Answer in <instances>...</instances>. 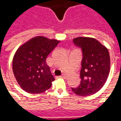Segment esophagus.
I'll use <instances>...</instances> for the list:
<instances>
[{
	"label": "esophagus",
	"instance_id": "obj_1",
	"mask_svg": "<svg viewBox=\"0 0 121 121\" xmlns=\"http://www.w3.org/2000/svg\"><path fill=\"white\" fill-rule=\"evenodd\" d=\"M66 77H67V75H66V74H62V75L60 76V78H66Z\"/></svg>",
	"mask_w": 121,
	"mask_h": 121
}]
</instances>
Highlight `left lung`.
I'll use <instances>...</instances> for the list:
<instances>
[{
	"mask_svg": "<svg viewBox=\"0 0 121 121\" xmlns=\"http://www.w3.org/2000/svg\"><path fill=\"white\" fill-rule=\"evenodd\" d=\"M73 43L82 52L80 84L72 91L81 96L91 95L101 89L106 83L110 69L108 50L95 39L78 37Z\"/></svg>",
	"mask_w": 121,
	"mask_h": 121,
	"instance_id": "obj_1",
	"label": "left lung"
}]
</instances>
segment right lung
Wrapping results in <instances>:
<instances>
[{
	"mask_svg": "<svg viewBox=\"0 0 121 121\" xmlns=\"http://www.w3.org/2000/svg\"><path fill=\"white\" fill-rule=\"evenodd\" d=\"M59 43L37 36L18 48L13 59V72L23 90L29 93H40L51 87L54 78L46 59Z\"/></svg>",
	"mask_w": 121,
	"mask_h": 121,
	"instance_id": "1",
	"label": "right lung"
}]
</instances>
